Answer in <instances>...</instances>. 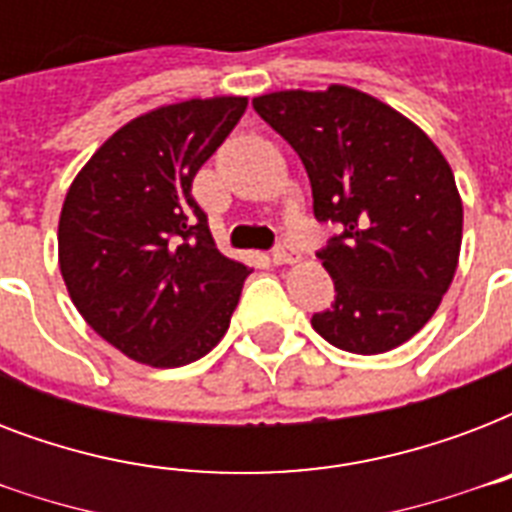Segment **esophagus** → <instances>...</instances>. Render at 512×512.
<instances>
[{
	"label": "esophagus",
	"instance_id": "obj_1",
	"mask_svg": "<svg viewBox=\"0 0 512 512\" xmlns=\"http://www.w3.org/2000/svg\"><path fill=\"white\" fill-rule=\"evenodd\" d=\"M273 263L276 265H292L297 263V249L289 244V241H281L279 247L273 249Z\"/></svg>",
	"mask_w": 512,
	"mask_h": 512
}]
</instances>
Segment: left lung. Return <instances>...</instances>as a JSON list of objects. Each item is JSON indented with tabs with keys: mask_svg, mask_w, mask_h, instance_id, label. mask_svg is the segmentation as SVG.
Segmentation results:
<instances>
[{
	"mask_svg": "<svg viewBox=\"0 0 512 512\" xmlns=\"http://www.w3.org/2000/svg\"><path fill=\"white\" fill-rule=\"evenodd\" d=\"M252 106L303 159L313 215L342 228L319 252L337 295L313 329L358 356L412 340L460 263L462 199L444 154L412 119L345 84Z\"/></svg>",
	"mask_w": 512,
	"mask_h": 512,
	"instance_id": "8db88e82",
	"label": "left lung"
}]
</instances>
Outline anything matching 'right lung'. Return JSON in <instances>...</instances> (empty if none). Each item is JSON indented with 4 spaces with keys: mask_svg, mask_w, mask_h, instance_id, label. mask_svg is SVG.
Wrapping results in <instances>:
<instances>
[{
    "mask_svg": "<svg viewBox=\"0 0 512 512\" xmlns=\"http://www.w3.org/2000/svg\"><path fill=\"white\" fill-rule=\"evenodd\" d=\"M247 98L159 106L111 135L68 188L58 263L71 303L138 364L172 369L228 332L249 268L225 257L191 196Z\"/></svg>",
    "mask_w": 512,
    "mask_h": 512,
    "instance_id": "1",
    "label": "right lung"
}]
</instances>
